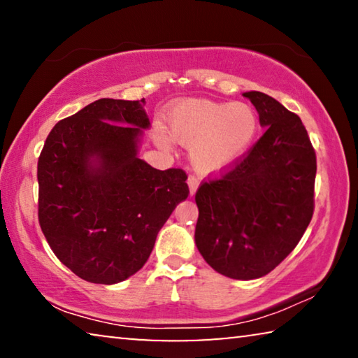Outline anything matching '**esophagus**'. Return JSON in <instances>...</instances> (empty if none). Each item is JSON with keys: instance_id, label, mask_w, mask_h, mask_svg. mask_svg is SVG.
I'll list each match as a JSON object with an SVG mask.
<instances>
[{"instance_id": "esophagus-1", "label": "esophagus", "mask_w": 358, "mask_h": 358, "mask_svg": "<svg viewBox=\"0 0 358 358\" xmlns=\"http://www.w3.org/2000/svg\"><path fill=\"white\" fill-rule=\"evenodd\" d=\"M187 185H189L191 196H192V194H196L197 187H199V178L196 177V175H189V178H187Z\"/></svg>"}]
</instances>
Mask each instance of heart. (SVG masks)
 I'll return each instance as SVG.
<instances>
[{"instance_id": "heart-1", "label": "heart", "mask_w": 358, "mask_h": 358, "mask_svg": "<svg viewBox=\"0 0 358 358\" xmlns=\"http://www.w3.org/2000/svg\"><path fill=\"white\" fill-rule=\"evenodd\" d=\"M259 117L245 102L181 101L167 115V132L173 142L191 147V161L202 173H215L234 164L254 142ZM161 147L169 138L156 136Z\"/></svg>"}]
</instances>
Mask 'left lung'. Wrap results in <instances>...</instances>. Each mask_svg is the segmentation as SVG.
<instances>
[{
    "instance_id": "1",
    "label": "left lung",
    "mask_w": 358,
    "mask_h": 358,
    "mask_svg": "<svg viewBox=\"0 0 358 358\" xmlns=\"http://www.w3.org/2000/svg\"><path fill=\"white\" fill-rule=\"evenodd\" d=\"M265 132L220 177L196 192V245L234 280L270 273L299 245L314 211L316 153L299 115L271 96L243 93Z\"/></svg>"
}]
</instances>
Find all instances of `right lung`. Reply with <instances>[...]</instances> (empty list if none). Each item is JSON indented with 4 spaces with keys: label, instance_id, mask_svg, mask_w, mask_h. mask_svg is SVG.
Wrapping results in <instances>:
<instances>
[{
    "label": "right lung",
    "instance_id": "obj_1",
    "mask_svg": "<svg viewBox=\"0 0 358 358\" xmlns=\"http://www.w3.org/2000/svg\"><path fill=\"white\" fill-rule=\"evenodd\" d=\"M145 99H98L53 126L38 161V216L52 251L85 281L115 284L147 262L189 194L181 169L137 156Z\"/></svg>",
    "mask_w": 358,
    "mask_h": 358
}]
</instances>
